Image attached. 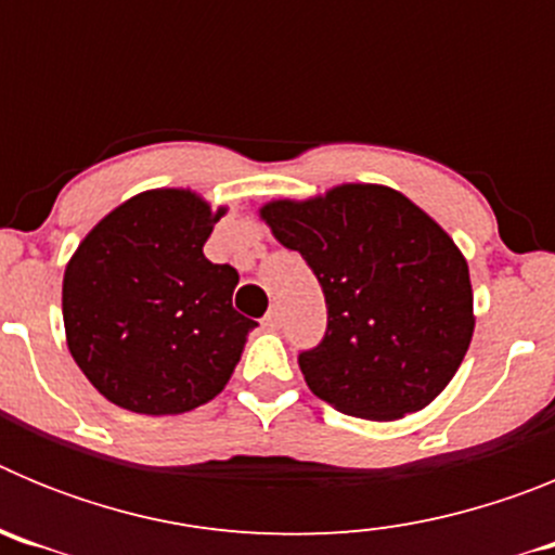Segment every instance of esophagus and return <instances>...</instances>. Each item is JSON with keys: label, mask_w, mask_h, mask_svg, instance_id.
Instances as JSON below:
<instances>
[{"label": "esophagus", "mask_w": 555, "mask_h": 555, "mask_svg": "<svg viewBox=\"0 0 555 555\" xmlns=\"http://www.w3.org/2000/svg\"><path fill=\"white\" fill-rule=\"evenodd\" d=\"M263 331H281V325H283V317H281V311H278V308H272V311L267 313V317H263Z\"/></svg>", "instance_id": "obj_1"}]
</instances>
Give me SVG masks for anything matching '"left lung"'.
<instances>
[{"instance_id": "1", "label": "left lung", "mask_w": 555, "mask_h": 555, "mask_svg": "<svg viewBox=\"0 0 555 555\" xmlns=\"http://www.w3.org/2000/svg\"><path fill=\"white\" fill-rule=\"evenodd\" d=\"M261 217L325 294V336L297 358L308 389L364 420L425 409L461 366L475 327L469 269L453 238L386 185L278 199Z\"/></svg>"}]
</instances>
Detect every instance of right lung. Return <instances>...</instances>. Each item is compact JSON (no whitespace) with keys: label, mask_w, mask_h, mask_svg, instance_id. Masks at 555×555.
<instances>
[{"label":"right lung","mask_w":555,"mask_h":555,"mask_svg":"<svg viewBox=\"0 0 555 555\" xmlns=\"http://www.w3.org/2000/svg\"><path fill=\"white\" fill-rule=\"evenodd\" d=\"M222 214L191 191H144L72 255L63 274L68 350L119 409L183 414L233 375L258 322L233 308L238 272L203 255Z\"/></svg>","instance_id":"right-lung-1"}]
</instances>
